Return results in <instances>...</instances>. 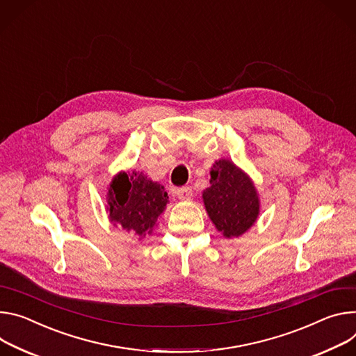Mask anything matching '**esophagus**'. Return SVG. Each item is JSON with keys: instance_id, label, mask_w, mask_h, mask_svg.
Wrapping results in <instances>:
<instances>
[{"instance_id": "esophagus-1", "label": "esophagus", "mask_w": 356, "mask_h": 356, "mask_svg": "<svg viewBox=\"0 0 356 356\" xmlns=\"http://www.w3.org/2000/svg\"><path fill=\"white\" fill-rule=\"evenodd\" d=\"M177 196L181 201H189L192 196V189L189 186H184V188H178L177 189Z\"/></svg>"}]
</instances>
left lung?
I'll return each instance as SVG.
<instances>
[{
	"mask_svg": "<svg viewBox=\"0 0 356 356\" xmlns=\"http://www.w3.org/2000/svg\"><path fill=\"white\" fill-rule=\"evenodd\" d=\"M211 186L202 192L207 213L226 239L246 233L260 215V198L252 178L222 158L211 168Z\"/></svg>",
	"mask_w": 356,
	"mask_h": 356,
	"instance_id": "obj_1",
	"label": "left lung"
}]
</instances>
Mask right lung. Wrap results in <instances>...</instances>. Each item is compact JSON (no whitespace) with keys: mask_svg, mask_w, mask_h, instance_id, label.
<instances>
[{"mask_svg":"<svg viewBox=\"0 0 356 356\" xmlns=\"http://www.w3.org/2000/svg\"><path fill=\"white\" fill-rule=\"evenodd\" d=\"M106 200V212L113 226H122L136 234L138 241L152 233L170 202L161 184L136 170L115 174L107 188Z\"/></svg>","mask_w":356,"mask_h":356,"instance_id":"1","label":"right lung"}]
</instances>
